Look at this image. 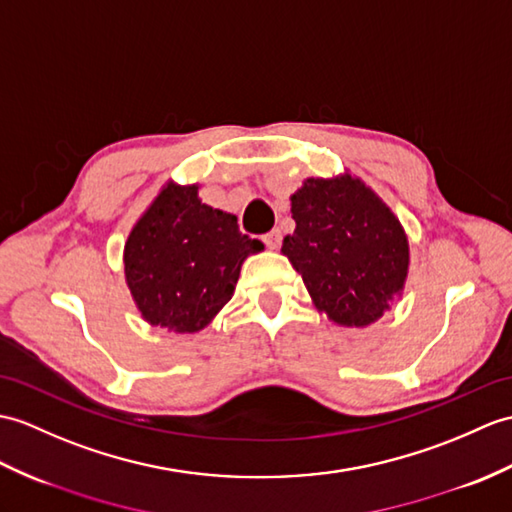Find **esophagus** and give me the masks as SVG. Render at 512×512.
I'll return each mask as SVG.
<instances>
[{
  "mask_svg": "<svg viewBox=\"0 0 512 512\" xmlns=\"http://www.w3.org/2000/svg\"><path fill=\"white\" fill-rule=\"evenodd\" d=\"M264 244L270 248V251H275V248H279L281 244V231L279 229H272L264 235Z\"/></svg>",
  "mask_w": 512,
  "mask_h": 512,
  "instance_id": "34e87169",
  "label": "esophagus"
}]
</instances>
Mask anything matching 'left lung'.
Segmentation results:
<instances>
[{
  "mask_svg": "<svg viewBox=\"0 0 512 512\" xmlns=\"http://www.w3.org/2000/svg\"><path fill=\"white\" fill-rule=\"evenodd\" d=\"M292 220L281 251L318 310L347 327L382 316L408 275L406 233L384 202L351 176L307 178L292 196Z\"/></svg>",
  "mask_w": 512,
  "mask_h": 512,
  "instance_id": "left-lung-1",
  "label": "left lung"
}]
</instances>
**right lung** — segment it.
<instances>
[{"label": "right lung", "instance_id": "1", "mask_svg": "<svg viewBox=\"0 0 512 512\" xmlns=\"http://www.w3.org/2000/svg\"><path fill=\"white\" fill-rule=\"evenodd\" d=\"M264 248L237 218L198 200V187H168L130 233L126 279L150 325L198 331L231 301L242 261Z\"/></svg>", "mask_w": 512, "mask_h": 512}]
</instances>
